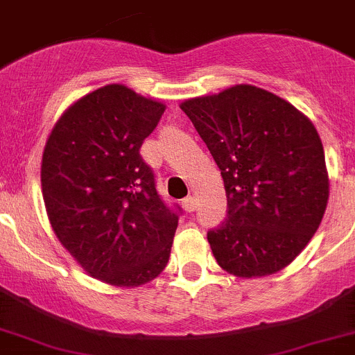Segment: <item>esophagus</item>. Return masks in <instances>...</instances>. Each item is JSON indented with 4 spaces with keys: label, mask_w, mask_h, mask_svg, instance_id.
Wrapping results in <instances>:
<instances>
[{
    "label": "esophagus",
    "mask_w": 355,
    "mask_h": 355,
    "mask_svg": "<svg viewBox=\"0 0 355 355\" xmlns=\"http://www.w3.org/2000/svg\"><path fill=\"white\" fill-rule=\"evenodd\" d=\"M183 207L184 211L191 213V211H195V207H197V199H195V197H187V199H183Z\"/></svg>",
    "instance_id": "obj_1"
}]
</instances>
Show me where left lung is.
<instances>
[{"instance_id": "obj_1", "label": "left lung", "mask_w": 355, "mask_h": 355, "mask_svg": "<svg viewBox=\"0 0 355 355\" xmlns=\"http://www.w3.org/2000/svg\"><path fill=\"white\" fill-rule=\"evenodd\" d=\"M180 107L225 184V222L207 232L218 266L237 278L287 268L317 232L329 199L313 123L287 100L250 84Z\"/></svg>"}]
</instances>
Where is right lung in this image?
Listing matches in <instances>:
<instances>
[{
  "mask_svg": "<svg viewBox=\"0 0 355 355\" xmlns=\"http://www.w3.org/2000/svg\"><path fill=\"white\" fill-rule=\"evenodd\" d=\"M165 105L123 84L71 103L42 156V195L52 230L89 276L139 287L165 269L178 213L139 155Z\"/></svg>",
  "mask_w": 355,
  "mask_h": 355,
  "instance_id": "right-lung-1",
  "label": "right lung"
}]
</instances>
